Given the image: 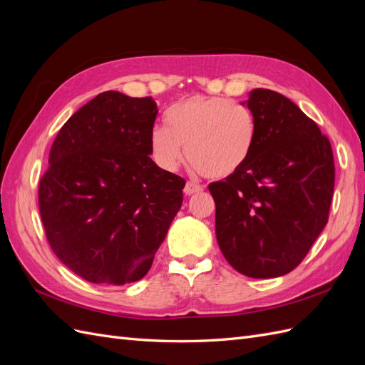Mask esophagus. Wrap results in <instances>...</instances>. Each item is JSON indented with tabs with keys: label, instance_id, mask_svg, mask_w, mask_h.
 Wrapping results in <instances>:
<instances>
[{
	"label": "esophagus",
	"instance_id": "34e87169",
	"mask_svg": "<svg viewBox=\"0 0 365 365\" xmlns=\"http://www.w3.org/2000/svg\"><path fill=\"white\" fill-rule=\"evenodd\" d=\"M204 189H202V185H200V184H195V182H187L185 184V187H184V193L185 195H195V193H200V192H202Z\"/></svg>",
	"mask_w": 365,
	"mask_h": 365
}]
</instances>
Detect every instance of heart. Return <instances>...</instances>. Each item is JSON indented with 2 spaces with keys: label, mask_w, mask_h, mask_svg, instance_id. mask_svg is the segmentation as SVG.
Returning a JSON list of instances; mask_svg holds the SVG:
<instances>
[{
  "label": "heart",
  "mask_w": 365,
  "mask_h": 365,
  "mask_svg": "<svg viewBox=\"0 0 365 365\" xmlns=\"http://www.w3.org/2000/svg\"><path fill=\"white\" fill-rule=\"evenodd\" d=\"M168 126L149 134L150 155L164 172H176L185 157L205 178L222 180L236 173L254 149L256 118L245 105L224 97L192 96L165 113Z\"/></svg>",
  "instance_id": "obj_1"
}]
</instances>
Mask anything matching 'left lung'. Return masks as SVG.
<instances>
[{
    "instance_id": "obj_1",
    "label": "left lung",
    "mask_w": 365,
    "mask_h": 365,
    "mask_svg": "<svg viewBox=\"0 0 365 365\" xmlns=\"http://www.w3.org/2000/svg\"><path fill=\"white\" fill-rule=\"evenodd\" d=\"M257 137L248 161L208 185L228 263L252 279L302 263L327 224L335 185L330 141L288 97L256 88L245 102Z\"/></svg>"
}]
</instances>
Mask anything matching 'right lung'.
Returning a JSON list of instances; mask_svg holds the SVG:
<instances>
[{
	"label": "right lung",
	"instance_id": "add662e5",
	"mask_svg": "<svg viewBox=\"0 0 365 365\" xmlns=\"http://www.w3.org/2000/svg\"><path fill=\"white\" fill-rule=\"evenodd\" d=\"M152 97L106 91L74 113L50 150L39 212L58 259L79 277H145L182 204L185 181L152 161Z\"/></svg>",
	"mask_w": 365,
	"mask_h": 365
}]
</instances>
